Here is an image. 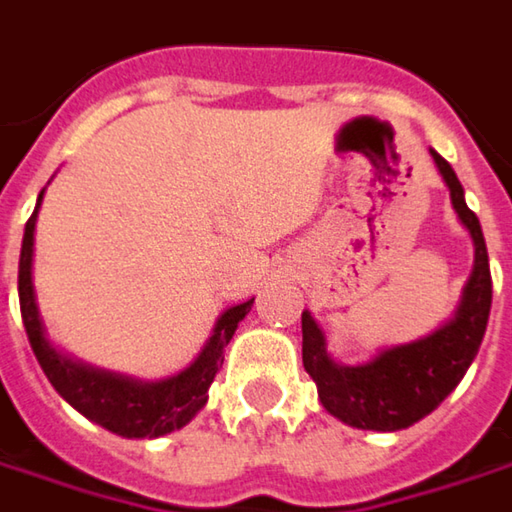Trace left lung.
<instances>
[{"instance_id": "obj_1", "label": "left lung", "mask_w": 512, "mask_h": 512, "mask_svg": "<svg viewBox=\"0 0 512 512\" xmlns=\"http://www.w3.org/2000/svg\"><path fill=\"white\" fill-rule=\"evenodd\" d=\"M430 154L450 189L458 220L464 223L476 246L473 275L461 292L456 315L444 326H438L433 335L412 344L384 349L369 364H358V367L335 364L332 355L326 352L321 326L309 312L300 315L303 369L318 384V398L326 412H332L335 418L358 430L395 433L430 415L470 369L490 318L493 278H490V260H487L481 223L464 203V189L453 166L438 151Z\"/></svg>"}]
</instances>
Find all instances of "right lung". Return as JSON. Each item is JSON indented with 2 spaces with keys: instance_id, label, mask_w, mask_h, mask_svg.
<instances>
[{
  "instance_id": "add662e5",
  "label": "right lung",
  "mask_w": 512,
  "mask_h": 512,
  "mask_svg": "<svg viewBox=\"0 0 512 512\" xmlns=\"http://www.w3.org/2000/svg\"><path fill=\"white\" fill-rule=\"evenodd\" d=\"M42 194L36 200L34 214L25 223V237H22L19 309H22V323H25L31 349H34L42 372L48 375L51 387L85 418H91L94 424L123 435V438H160V435L186 427L191 418L206 407L214 375L223 367V349L232 341L237 323L249 315L255 298L226 309L214 323L212 338L197 355V361L163 381L143 384V381L125 378L117 372H105V369L85 367L79 361H71L45 338V326L39 318V306H36L34 278H31V272H34V229L36 214L42 206Z\"/></svg>"
}]
</instances>
